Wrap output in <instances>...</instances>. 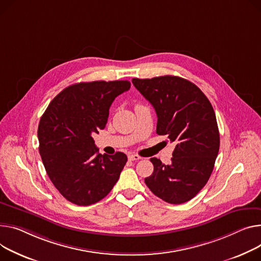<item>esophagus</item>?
<instances>
[{"instance_id":"1","label":"esophagus","mask_w":261,"mask_h":261,"mask_svg":"<svg viewBox=\"0 0 261 261\" xmlns=\"http://www.w3.org/2000/svg\"><path fill=\"white\" fill-rule=\"evenodd\" d=\"M128 159H129V161H140V160H142V158L140 155H137V154H134V153H130L129 155H128Z\"/></svg>"}]
</instances>
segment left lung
<instances>
[{"label": "left lung", "instance_id": "left-lung-1", "mask_svg": "<svg viewBox=\"0 0 261 261\" xmlns=\"http://www.w3.org/2000/svg\"><path fill=\"white\" fill-rule=\"evenodd\" d=\"M158 115L156 133L175 144L165 165L151 159L147 187L161 199L179 204L192 199L209 180L219 150V131L210 100L196 85L179 76L133 79Z\"/></svg>", "mask_w": 261, "mask_h": 261}]
</instances>
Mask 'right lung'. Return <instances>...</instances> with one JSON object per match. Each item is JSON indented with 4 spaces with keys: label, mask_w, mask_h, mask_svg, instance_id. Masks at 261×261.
<instances>
[{
    "label": "right lung",
    "mask_w": 261,
    "mask_h": 261,
    "mask_svg": "<svg viewBox=\"0 0 261 261\" xmlns=\"http://www.w3.org/2000/svg\"><path fill=\"white\" fill-rule=\"evenodd\" d=\"M128 81H95L67 87L41 117L39 151L47 174L70 202L89 205L112 190L127 155L99 154L92 135L107 124L116 96L130 89Z\"/></svg>",
    "instance_id": "1"
}]
</instances>
